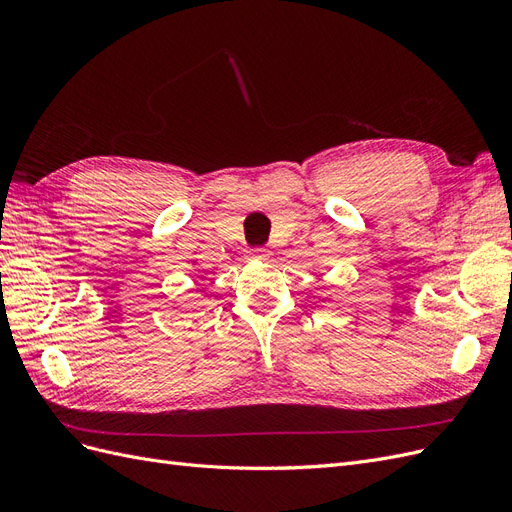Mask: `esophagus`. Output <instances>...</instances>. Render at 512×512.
Here are the masks:
<instances>
[{
    "instance_id": "34e87169",
    "label": "esophagus",
    "mask_w": 512,
    "mask_h": 512,
    "mask_svg": "<svg viewBox=\"0 0 512 512\" xmlns=\"http://www.w3.org/2000/svg\"><path fill=\"white\" fill-rule=\"evenodd\" d=\"M247 258H250V260H267L269 252L262 250V247H254V250L247 252Z\"/></svg>"
}]
</instances>
